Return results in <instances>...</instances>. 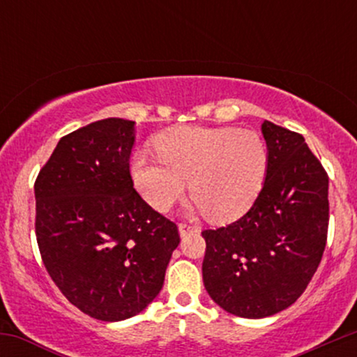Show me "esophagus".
Listing matches in <instances>:
<instances>
[{"label":"esophagus","mask_w":357,"mask_h":357,"mask_svg":"<svg viewBox=\"0 0 357 357\" xmlns=\"http://www.w3.org/2000/svg\"><path fill=\"white\" fill-rule=\"evenodd\" d=\"M178 230H179V235L186 236V235H190V233H192V231H198V228L191 227V225H186V223H179L178 225Z\"/></svg>","instance_id":"esophagus-1"}]
</instances>
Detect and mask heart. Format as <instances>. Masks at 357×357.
Segmentation results:
<instances>
[{"mask_svg": "<svg viewBox=\"0 0 357 357\" xmlns=\"http://www.w3.org/2000/svg\"><path fill=\"white\" fill-rule=\"evenodd\" d=\"M154 146L159 158L132 154L130 178L146 203L162 213L190 181V210L227 223L252 206L267 176V144L255 130L181 126L161 134Z\"/></svg>", "mask_w": 357, "mask_h": 357, "instance_id": "b5f03b06", "label": "heart"}]
</instances>
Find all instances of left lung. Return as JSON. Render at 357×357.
Here are the masks:
<instances>
[{"label":"left lung","mask_w":357,"mask_h":357,"mask_svg":"<svg viewBox=\"0 0 357 357\" xmlns=\"http://www.w3.org/2000/svg\"><path fill=\"white\" fill-rule=\"evenodd\" d=\"M268 167L252 208L204 230V289L221 309L261 319L302 296L326 248L329 178L301 134L264 121Z\"/></svg>","instance_id":"8db88e82"}]
</instances>
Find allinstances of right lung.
<instances>
[{"instance_id": "right-lung-1", "label": "right lung", "mask_w": 357, "mask_h": 357, "mask_svg": "<svg viewBox=\"0 0 357 357\" xmlns=\"http://www.w3.org/2000/svg\"><path fill=\"white\" fill-rule=\"evenodd\" d=\"M136 122L109 117L61 137L35 183V231L52 280L84 314L134 317L165 284L178 227L134 190Z\"/></svg>"}]
</instances>
